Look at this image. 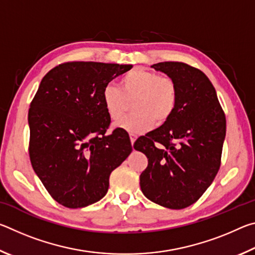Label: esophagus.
<instances>
[{
    "mask_svg": "<svg viewBox=\"0 0 255 255\" xmlns=\"http://www.w3.org/2000/svg\"><path fill=\"white\" fill-rule=\"evenodd\" d=\"M129 137H130V141H131V145H132L133 143H135L137 135H135V133H129Z\"/></svg>",
    "mask_w": 255,
    "mask_h": 255,
    "instance_id": "1",
    "label": "esophagus"
}]
</instances>
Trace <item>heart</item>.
Here are the masks:
<instances>
[{
    "label": "heart",
    "mask_w": 255,
    "mask_h": 255,
    "mask_svg": "<svg viewBox=\"0 0 255 255\" xmlns=\"http://www.w3.org/2000/svg\"><path fill=\"white\" fill-rule=\"evenodd\" d=\"M178 99V85L172 77L140 68L125 74L118 88L107 85L101 94L102 106L111 120L122 118L132 101L133 112L116 125L131 133L147 131L155 123L165 124L174 114Z\"/></svg>",
    "instance_id": "heart-1"
}]
</instances>
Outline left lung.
Returning <instances> with one entry per match:
<instances>
[{
    "label": "left lung",
    "mask_w": 255,
    "mask_h": 255,
    "mask_svg": "<svg viewBox=\"0 0 255 255\" xmlns=\"http://www.w3.org/2000/svg\"><path fill=\"white\" fill-rule=\"evenodd\" d=\"M150 67L175 81L176 109L161 127L138 138L133 148L148 158L140 174L146 198L170 209H183L204 195L222 163L226 118L204 72L182 62Z\"/></svg>",
    "instance_id": "obj_1"
}]
</instances>
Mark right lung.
<instances>
[{
    "label": "right lung",
    "instance_id": "obj_1",
    "mask_svg": "<svg viewBox=\"0 0 255 255\" xmlns=\"http://www.w3.org/2000/svg\"><path fill=\"white\" fill-rule=\"evenodd\" d=\"M131 65L66 62L47 73L30 103L29 157L54 200L67 208L99 201L109 176L131 144L124 129L110 127L101 102L103 89Z\"/></svg>",
    "mask_w": 255,
    "mask_h": 255
}]
</instances>
